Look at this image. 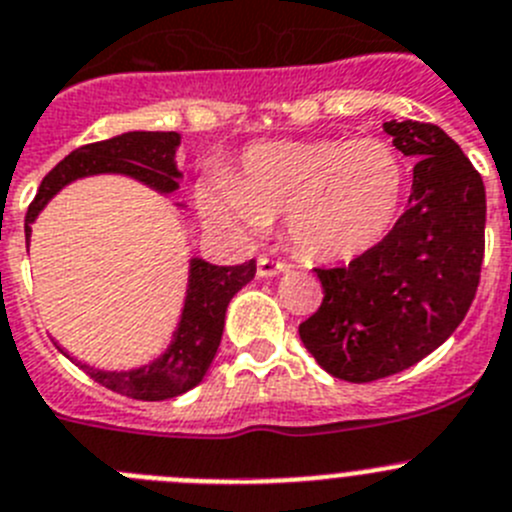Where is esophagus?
<instances>
[{
    "label": "esophagus",
    "mask_w": 512,
    "mask_h": 512,
    "mask_svg": "<svg viewBox=\"0 0 512 512\" xmlns=\"http://www.w3.org/2000/svg\"><path fill=\"white\" fill-rule=\"evenodd\" d=\"M290 265H285V262H275L270 260V257H260L257 260V278H275V275H283V272H288Z\"/></svg>",
    "instance_id": "34e87169"
}]
</instances>
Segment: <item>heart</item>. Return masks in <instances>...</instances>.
I'll list each match as a JSON object with an SVG mask.
<instances>
[{"mask_svg": "<svg viewBox=\"0 0 512 512\" xmlns=\"http://www.w3.org/2000/svg\"><path fill=\"white\" fill-rule=\"evenodd\" d=\"M404 197L407 166L384 138H288L247 148L232 176H209L199 209L240 237H257L285 214L303 260L343 265L384 240Z\"/></svg>", "mask_w": 512, "mask_h": 512, "instance_id": "b5f03b06", "label": "heart"}]
</instances>
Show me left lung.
I'll return each instance as SVG.
<instances>
[{
	"instance_id": "8db88e82",
	"label": "left lung",
	"mask_w": 512,
	"mask_h": 512,
	"mask_svg": "<svg viewBox=\"0 0 512 512\" xmlns=\"http://www.w3.org/2000/svg\"><path fill=\"white\" fill-rule=\"evenodd\" d=\"M384 131L417 159L409 209L371 252L315 270L326 298L298 328L318 366L351 384L399 374L442 346L475 300L485 255V186L462 148L432 123Z\"/></svg>"
}]
</instances>
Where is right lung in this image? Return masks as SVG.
I'll return each instance as SVG.
<instances>
[{
	"instance_id": "add662e5",
	"label": "right lung",
	"mask_w": 512,
	"mask_h": 512,
	"mask_svg": "<svg viewBox=\"0 0 512 512\" xmlns=\"http://www.w3.org/2000/svg\"><path fill=\"white\" fill-rule=\"evenodd\" d=\"M181 146V133L176 131H126L105 141L88 143L75 148L65 156L50 174L42 179L35 202L30 204L25 217V237L30 245L32 224L42 214V209L73 181L88 176H126L138 181L146 189L169 197L179 189L184 174L176 166V151ZM174 207L184 209V204L174 202ZM255 262L242 265H212L202 257H189V278H186L184 303H181L179 321L171 331V341L159 356L133 369H100L90 366L80 358L70 356V351L57 343L70 361L88 371L90 379L103 384L105 389L118 391L123 396L143 401L174 399L186 394L207 376L219 341L224 331V315L234 295L240 293L255 278Z\"/></svg>"
}]
</instances>
